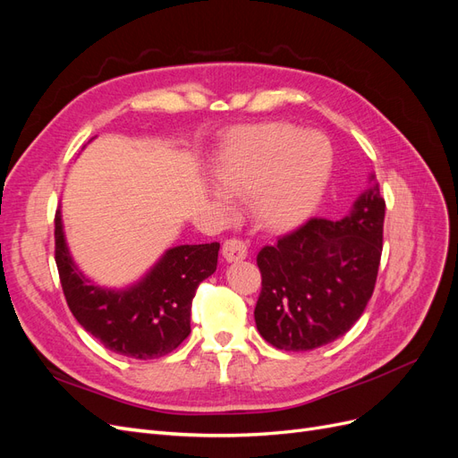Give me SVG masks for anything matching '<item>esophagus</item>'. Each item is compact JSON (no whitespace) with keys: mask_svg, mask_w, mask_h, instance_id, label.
Returning <instances> with one entry per match:
<instances>
[{"mask_svg":"<svg viewBox=\"0 0 458 458\" xmlns=\"http://www.w3.org/2000/svg\"><path fill=\"white\" fill-rule=\"evenodd\" d=\"M221 254L227 261H241L246 258L248 248L241 239H229L221 246Z\"/></svg>","mask_w":458,"mask_h":458,"instance_id":"34e87169","label":"esophagus"}]
</instances>
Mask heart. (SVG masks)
Listing matches in <instances>:
<instances>
[{
    "mask_svg": "<svg viewBox=\"0 0 458 458\" xmlns=\"http://www.w3.org/2000/svg\"><path fill=\"white\" fill-rule=\"evenodd\" d=\"M332 147L321 133L293 123H263L231 135L216 164L217 182L233 197H250L252 217L266 229H290L321 202ZM225 199L224 192H216Z\"/></svg>",
    "mask_w": 458,
    "mask_h": 458,
    "instance_id": "b5f03b06",
    "label": "heart"
}]
</instances>
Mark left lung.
<instances>
[{
	"label": "left lung",
	"instance_id": "1",
	"mask_svg": "<svg viewBox=\"0 0 458 458\" xmlns=\"http://www.w3.org/2000/svg\"><path fill=\"white\" fill-rule=\"evenodd\" d=\"M384 216L386 202L374 182L350 216L311 217L261 248L254 318L263 340L276 350L310 352L355 325L377 284Z\"/></svg>",
	"mask_w": 458,
	"mask_h": 458
}]
</instances>
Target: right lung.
<instances>
[{"mask_svg":"<svg viewBox=\"0 0 458 458\" xmlns=\"http://www.w3.org/2000/svg\"><path fill=\"white\" fill-rule=\"evenodd\" d=\"M219 242L170 248L143 281L126 290L89 283L64 242L61 210L55 214V261L68 308L106 350L131 359L172 353L191 332L199 284L217 267Z\"/></svg>","mask_w":458,"mask_h":458,"instance_id":"1","label":"right lung"}]
</instances>
